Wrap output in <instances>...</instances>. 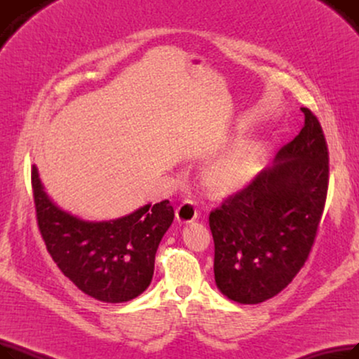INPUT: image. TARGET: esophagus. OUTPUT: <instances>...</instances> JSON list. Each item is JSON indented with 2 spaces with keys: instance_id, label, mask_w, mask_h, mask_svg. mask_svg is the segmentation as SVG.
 I'll list each match as a JSON object with an SVG mask.
<instances>
[{
  "instance_id": "1",
  "label": "esophagus",
  "mask_w": 359,
  "mask_h": 359,
  "mask_svg": "<svg viewBox=\"0 0 359 359\" xmlns=\"http://www.w3.org/2000/svg\"><path fill=\"white\" fill-rule=\"evenodd\" d=\"M198 218L196 205L192 201H184L176 210V219L180 224H191Z\"/></svg>"
}]
</instances>
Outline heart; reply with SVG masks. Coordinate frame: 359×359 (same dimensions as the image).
I'll return each instance as SVG.
<instances>
[{
  "instance_id": "1",
  "label": "heart",
  "mask_w": 359,
  "mask_h": 359,
  "mask_svg": "<svg viewBox=\"0 0 359 359\" xmlns=\"http://www.w3.org/2000/svg\"><path fill=\"white\" fill-rule=\"evenodd\" d=\"M263 158V141L259 138H243L205 167L202 182L208 192L217 198L234 195L246 189L256 179Z\"/></svg>"
}]
</instances>
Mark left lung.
<instances>
[{
  "label": "left lung",
  "mask_w": 359,
  "mask_h": 359,
  "mask_svg": "<svg viewBox=\"0 0 359 359\" xmlns=\"http://www.w3.org/2000/svg\"><path fill=\"white\" fill-rule=\"evenodd\" d=\"M299 134L273 164L210 215L217 288L236 303L259 304L303 268L322 218L329 183L323 129L307 107Z\"/></svg>",
  "instance_id": "8db88e82"
}]
</instances>
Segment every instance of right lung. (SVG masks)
<instances>
[{
	"label": "right lung",
	"instance_id": "add662e5",
	"mask_svg": "<svg viewBox=\"0 0 359 359\" xmlns=\"http://www.w3.org/2000/svg\"><path fill=\"white\" fill-rule=\"evenodd\" d=\"M32 187L46 249L75 287L111 304L134 299L149 287L158 244L175 218L168 201L115 219L87 221L52 201L34 164Z\"/></svg>",
	"mask_w": 359,
	"mask_h": 359
}]
</instances>
